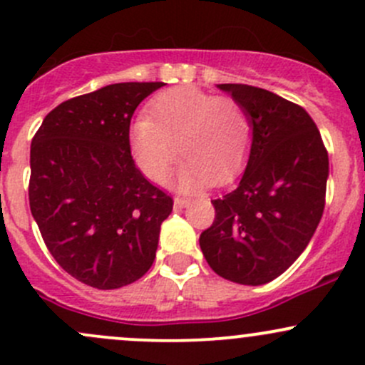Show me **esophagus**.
<instances>
[{"label":"esophagus","instance_id":"34e87169","mask_svg":"<svg viewBox=\"0 0 365 365\" xmlns=\"http://www.w3.org/2000/svg\"><path fill=\"white\" fill-rule=\"evenodd\" d=\"M175 210H182V208H185L187 205H189V199H185V197H175Z\"/></svg>","mask_w":365,"mask_h":365}]
</instances>
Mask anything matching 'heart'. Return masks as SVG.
I'll use <instances>...</instances> for the list:
<instances>
[{"label": "heart", "instance_id": "1", "mask_svg": "<svg viewBox=\"0 0 365 365\" xmlns=\"http://www.w3.org/2000/svg\"><path fill=\"white\" fill-rule=\"evenodd\" d=\"M253 128L247 110L231 98L194 86L160 92L148 105L147 117L133 124L129 141L138 168L163 182L175 163L178 189L194 192L210 182H229L247 163Z\"/></svg>", "mask_w": 365, "mask_h": 365}]
</instances>
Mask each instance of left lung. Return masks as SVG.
Here are the masks:
<instances>
[{"label":"left lung","instance_id":"1","mask_svg":"<svg viewBox=\"0 0 365 365\" xmlns=\"http://www.w3.org/2000/svg\"><path fill=\"white\" fill-rule=\"evenodd\" d=\"M247 110L253 136L243 176L213 199L215 220L199 237L222 278L264 285L285 273L312 241L325 206L329 155L304 108L245 83H218Z\"/></svg>","mask_w":365,"mask_h":365}]
</instances>
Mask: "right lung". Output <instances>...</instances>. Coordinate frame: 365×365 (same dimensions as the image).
Wrapping results in <instances>:
<instances>
[{
    "mask_svg": "<svg viewBox=\"0 0 365 365\" xmlns=\"http://www.w3.org/2000/svg\"><path fill=\"white\" fill-rule=\"evenodd\" d=\"M163 82L112 83L68 99L31 141L29 206L56 262L86 285L120 289L150 269L173 199L138 170L134 110Z\"/></svg>",
    "mask_w": 365,
    "mask_h": 365,
    "instance_id": "1",
    "label": "right lung"
}]
</instances>
